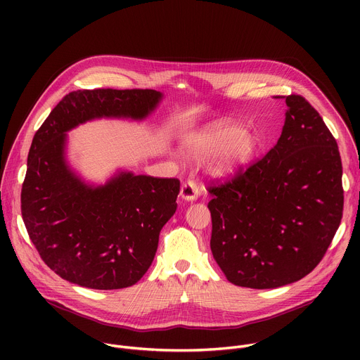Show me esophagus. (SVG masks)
Listing matches in <instances>:
<instances>
[{"mask_svg":"<svg viewBox=\"0 0 360 360\" xmlns=\"http://www.w3.org/2000/svg\"><path fill=\"white\" fill-rule=\"evenodd\" d=\"M199 193H200L199 185H198L193 179H188V181H185V182L182 184V186H181V193H179V195H181V198L185 199V200H195V199H198Z\"/></svg>","mask_w":360,"mask_h":360,"instance_id":"obj_1","label":"esophagus"}]
</instances>
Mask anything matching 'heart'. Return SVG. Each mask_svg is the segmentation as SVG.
<instances>
[{
  "instance_id": "1",
  "label": "heart",
  "mask_w": 360,
  "mask_h": 360,
  "mask_svg": "<svg viewBox=\"0 0 360 360\" xmlns=\"http://www.w3.org/2000/svg\"><path fill=\"white\" fill-rule=\"evenodd\" d=\"M258 148V136L236 125L192 134L185 139V149L192 157L217 153L211 171L219 178H229L243 171L252 162Z\"/></svg>"
}]
</instances>
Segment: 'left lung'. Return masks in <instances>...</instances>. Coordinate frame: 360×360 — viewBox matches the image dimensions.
<instances>
[{
    "mask_svg": "<svg viewBox=\"0 0 360 360\" xmlns=\"http://www.w3.org/2000/svg\"><path fill=\"white\" fill-rule=\"evenodd\" d=\"M285 98V125L266 155L208 188L211 250L233 285L274 289L311 274L342 219L336 139L302 95Z\"/></svg>",
    "mask_w": 360,
    "mask_h": 360,
    "instance_id": "left-lung-1",
    "label": "left lung"
}]
</instances>
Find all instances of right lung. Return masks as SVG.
<instances>
[{"instance_id":"obj_1","label":"right lung","mask_w":360,"mask_h":360,"mask_svg":"<svg viewBox=\"0 0 360 360\" xmlns=\"http://www.w3.org/2000/svg\"><path fill=\"white\" fill-rule=\"evenodd\" d=\"M162 94L79 89L65 95L35 132L21 212L41 259L63 279L91 289L135 285L155 256L160 232L176 211L179 179L118 172L94 186L65 161L67 132L95 118L143 120Z\"/></svg>"}]
</instances>
